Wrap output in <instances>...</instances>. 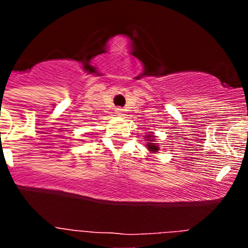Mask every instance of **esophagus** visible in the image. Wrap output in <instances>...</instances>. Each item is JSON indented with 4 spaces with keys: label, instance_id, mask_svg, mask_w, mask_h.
Segmentation results:
<instances>
[{
    "label": "esophagus",
    "instance_id": "obj_1",
    "mask_svg": "<svg viewBox=\"0 0 248 248\" xmlns=\"http://www.w3.org/2000/svg\"><path fill=\"white\" fill-rule=\"evenodd\" d=\"M115 112L118 115H124V109H122V108H116Z\"/></svg>",
    "mask_w": 248,
    "mask_h": 248
}]
</instances>
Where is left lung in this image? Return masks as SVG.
<instances>
[{"mask_svg":"<svg viewBox=\"0 0 248 248\" xmlns=\"http://www.w3.org/2000/svg\"><path fill=\"white\" fill-rule=\"evenodd\" d=\"M154 140H155V136H153V135L148 136L147 147H148V149L150 150V152H157L158 148H160V147H157V144L154 143Z\"/></svg>","mask_w":248,"mask_h":248,"instance_id":"8db88e82","label":"left lung"}]
</instances>
